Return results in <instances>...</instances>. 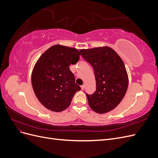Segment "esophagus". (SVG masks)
<instances>
[{
  "label": "esophagus",
  "instance_id": "34e87169",
  "mask_svg": "<svg viewBox=\"0 0 158 158\" xmlns=\"http://www.w3.org/2000/svg\"><path fill=\"white\" fill-rule=\"evenodd\" d=\"M84 88H85V85H81V89H82L83 90V89H84Z\"/></svg>",
  "mask_w": 158,
  "mask_h": 158
}]
</instances>
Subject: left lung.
Segmentation results:
<instances>
[{
    "instance_id": "8db88e82",
    "label": "left lung",
    "mask_w": 158,
    "mask_h": 158,
    "mask_svg": "<svg viewBox=\"0 0 158 158\" xmlns=\"http://www.w3.org/2000/svg\"><path fill=\"white\" fill-rule=\"evenodd\" d=\"M92 66L96 82L95 92L87 95L90 108L98 113L111 111L120 103L127 92L128 75L123 61L108 47L80 51Z\"/></svg>"
}]
</instances>
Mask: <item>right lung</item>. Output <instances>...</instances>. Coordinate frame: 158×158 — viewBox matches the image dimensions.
I'll return each mask as SVG.
<instances>
[{
  "label": "right lung",
  "mask_w": 158,
  "mask_h": 158,
  "mask_svg": "<svg viewBox=\"0 0 158 158\" xmlns=\"http://www.w3.org/2000/svg\"><path fill=\"white\" fill-rule=\"evenodd\" d=\"M80 52L74 48L56 45L47 49L33 68L31 83L41 103L51 111L67 108L75 93L80 90L69 66L78 61Z\"/></svg>",
  "instance_id": "add662e5"
}]
</instances>
